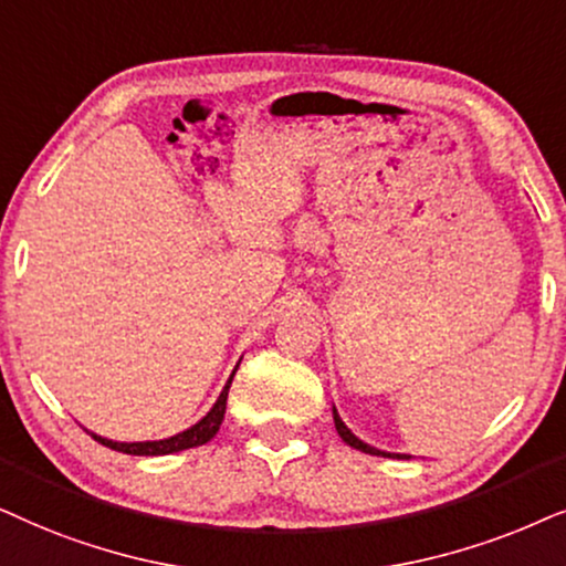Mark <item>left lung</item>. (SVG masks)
<instances>
[{
	"label": "left lung",
	"instance_id": "left-lung-1",
	"mask_svg": "<svg viewBox=\"0 0 566 566\" xmlns=\"http://www.w3.org/2000/svg\"><path fill=\"white\" fill-rule=\"evenodd\" d=\"M334 424H336V432H338V437H342V440L346 442V446H352L354 450H361V453H370V455H382V458H398V461H401V458H409V455H403V453H386V450H378V448H373V446H367V442H361L357 434H352V429L344 424L342 421V417H338V411L334 409Z\"/></svg>",
	"mask_w": 566,
	"mask_h": 566
}]
</instances>
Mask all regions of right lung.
Listing matches in <instances>:
<instances>
[{
    "mask_svg": "<svg viewBox=\"0 0 566 566\" xmlns=\"http://www.w3.org/2000/svg\"><path fill=\"white\" fill-rule=\"evenodd\" d=\"M240 365V361H238ZM238 370V367H235ZM235 370H232L230 380L224 382L220 398H217V403L209 409V413L205 419L196 421L193 427L184 429V432L172 434V437H165V440H153V442H113V440H105L101 434H93L97 442L111 450H118V453H126V455H170V453H180V450H188V448H199L205 446V442L212 440V437L220 432V424L224 419V409H228V390L232 386V378H235Z\"/></svg>",
    "mask_w": 566,
    "mask_h": 566,
    "instance_id": "add662e5",
    "label": "right lung"
}]
</instances>
